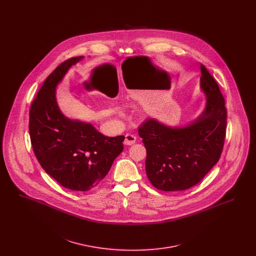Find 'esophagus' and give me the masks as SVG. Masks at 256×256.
Listing matches in <instances>:
<instances>
[{
  "label": "esophagus",
  "mask_w": 256,
  "mask_h": 256,
  "mask_svg": "<svg viewBox=\"0 0 256 256\" xmlns=\"http://www.w3.org/2000/svg\"><path fill=\"white\" fill-rule=\"evenodd\" d=\"M136 141V137L132 135V134H126L124 136V144L126 145V146H130V145H134Z\"/></svg>",
  "instance_id": "obj_1"
}]
</instances>
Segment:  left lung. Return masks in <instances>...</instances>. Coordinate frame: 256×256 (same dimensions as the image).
<instances>
[{
  "label": "left lung",
  "instance_id": "8db88e82",
  "mask_svg": "<svg viewBox=\"0 0 256 256\" xmlns=\"http://www.w3.org/2000/svg\"><path fill=\"white\" fill-rule=\"evenodd\" d=\"M200 72L206 104L196 120L182 126H169L150 118L139 128L146 150V176L159 190L189 189L219 161L226 128L224 98L202 64Z\"/></svg>",
  "mask_w": 256,
  "mask_h": 256
}]
</instances>
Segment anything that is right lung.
Here are the masks:
<instances>
[{
    "label": "right lung",
    "instance_id": "add662e5",
    "mask_svg": "<svg viewBox=\"0 0 256 256\" xmlns=\"http://www.w3.org/2000/svg\"><path fill=\"white\" fill-rule=\"evenodd\" d=\"M84 56L64 61L45 80L30 110V136L38 162L65 188L88 191L108 174L124 150V137H108L90 122L66 117L56 102V87Z\"/></svg>",
    "mask_w": 256,
    "mask_h": 256
}]
</instances>
